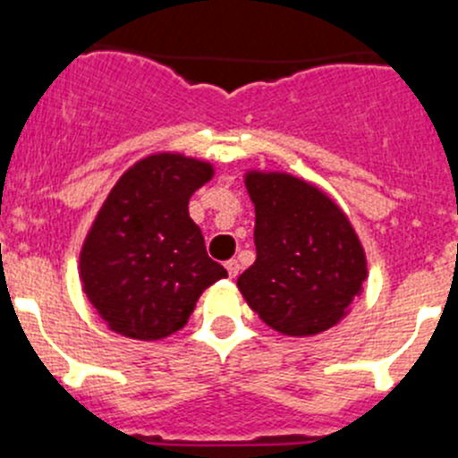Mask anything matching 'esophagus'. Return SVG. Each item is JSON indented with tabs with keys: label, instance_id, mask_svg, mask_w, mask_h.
<instances>
[{
	"label": "esophagus",
	"instance_id": "1",
	"mask_svg": "<svg viewBox=\"0 0 458 458\" xmlns=\"http://www.w3.org/2000/svg\"><path fill=\"white\" fill-rule=\"evenodd\" d=\"M225 270H228L230 277H237V275H239V261L237 259H228V261H225Z\"/></svg>",
	"mask_w": 458,
	"mask_h": 458
}]
</instances>
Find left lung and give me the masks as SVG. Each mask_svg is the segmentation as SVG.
I'll use <instances>...</instances> for the list:
<instances>
[{"instance_id": "obj_1", "label": "left lung", "mask_w": 458, "mask_h": 458, "mask_svg": "<svg viewBox=\"0 0 458 458\" xmlns=\"http://www.w3.org/2000/svg\"><path fill=\"white\" fill-rule=\"evenodd\" d=\"M255 203L257 259L237 279L243 300L275 331L318 335L335 327L367 279V257L347 215L286 172L246 174Z\"/></svg>"}]
</instances>
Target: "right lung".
I'll list each match as a JSON object with an SVG mask.
<instances>
[{"instance_id":"obj_1","label":"right lung","mask_w":458,"mask_h":458,"mask_svg":"<svg viewBox=\"0 0 458 458\" xmlns=\"http://www.w3.org/2000/svg\"><path fill=\"white\" fill-rule=\"evenodd\" d=\"M215 167L183 154H152L111 188L80 250V279L106 327L161 340L185 327L208 286L228 270L206 252L190 197Z\"/></svg>"}]
</instances>
